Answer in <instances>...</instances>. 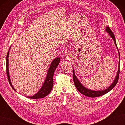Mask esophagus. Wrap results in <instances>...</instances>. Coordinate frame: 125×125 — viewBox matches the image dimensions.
Returning <instances> with one entry per match:
<instances>
[{"mask_svg":"<svg viewBox=\"0 0 125 125\" xmlns=\"http://www.w3.org/2000/svg\"><path fill=\"white\" fill-rule=\"evenodd\" d=\"M65 56L67 58H70L71 57V55L69 52H66L65 54Z\"/></svg>","mask_w":125,"mask_h":125,"instance_id":"esophagus-1","label":"esophagus"}]
</instances>
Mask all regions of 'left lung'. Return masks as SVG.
I'll list each match as a JSON object with an SVG mask.
<instances>
[{"mask_svg": "<svg viewBox=\"0 0 125 125\" xmlns=\"http://www.w3.org/2000/svg\"><path fill=\"white\" fill-rule=\"evenodd\" d=\"M105 31L108 34H109L110 36L113 40L115 46L116 47V48H117V49H118L119 55V61L118 69L117 73H116V75L115 76V79H114V81H113L112 83L110 85V86H108L107 89H104L103 90H93L89 89L88 88H87V87H85L81 83L80 81L79 80L78 78L77 77V76L75 75V70L73 69V80L74 84H75V86L76 87V89H77L78 91L80 92L81 94L86 95V96L89 97H91V98L97 97H99V96H101V95H103L104 94H107V93L110 91L111 90H112L114 87H115V86L116 85V83H117V82L118 81L119 72H120V53H119L117 46H116L115 35H114V34L113 33L112 31L111 30V29L108 27V26H107L106 28Z\"/></svg>", "mask_w": 125, "mask_h": 125, "instance_id": "obj_1", "label": "left lung"}]
</instances>
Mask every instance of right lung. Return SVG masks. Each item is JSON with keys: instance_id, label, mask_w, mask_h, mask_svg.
Instances as JSON below:
<instances>
[{"instance_id": "right-lung-1", "label": "right lung", "mask_w": 125, "mask_h": 125, "mask_svg": "<svg viewBox=\"0 0 125 125\" xmlns=\"http://www.w3.org/2000/svg\"><path fill=\"white\" fill-rule=\"evenodd\" d=\"M10 47L9 48V52H7V55L6 56V73L7 75L8 79H9L10 84V86H12V89L14 90V91H17L13 87L12 82L10 81V73H9V56L10 53ZM60 62V57H56L50 63V65L48 70V72L47 73V76L46 79L44 81V83L41 86V89H40L39 91L32 96H28L27 97L29 98H31V99H39V98H44L49 93L51 92L53 84H54V81H53V76H54V73L55 70L56 69L58 65L59 64Z\"/></svg>"}]
</instances>
